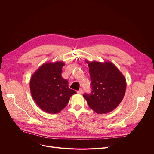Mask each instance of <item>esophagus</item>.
<instances>
[{
  "instance_id": "esophagus-1",
  "label": "esophagus",
  "mask_w": 154,
  "mask_h": 154,
  "mask_svg": "<svg viewBox=\"0 0 154 154\" xmlns=\"http://www.w3.org/2000/svg\"><path fill=\"white\" fill-rule=\"evenodd\" d=\"M77 93L79 94H82V93H83V90L82 89V88H80V89L79 91H77Z\"/></svg>"
}]
</instances>
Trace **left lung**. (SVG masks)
<instances>
[{"label": "left lung", "instance_id": "left-lung-1", "mask_svg": "<svg viewBox=\"0 0 154 154\" xmlns=\"http://www.w3.org/2000/svg\"><path fill=\"white\" fill-rule=\"evenodd\" d=\"M92 91L84 97L90 108L99 114L114 110L122 102L126 91V80L110 61H87Z\"/></svg>", "mask_w": 154, "mask_h": 154}]
</instances>
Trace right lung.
I'll return each instance as SVG.
<instances>
[{
  "label": "right lung",
  "instance_id": "add662e5",
  "mask_svg": "<svg viewBox=\"0 0 154 154\" xmlns=\"http://www.w3.org/2000/svg\"><path fill=\"white\" fill-rule=\"evenodd\" d=\"M62 61L43 63L32 75L30 90L35 102L43 111L57 114L67 106L70 97L77 92L69 88L62 76Z\"/></svg>",
  "mask_w": 154,
  "mask_h": 154
}]
</instances>
